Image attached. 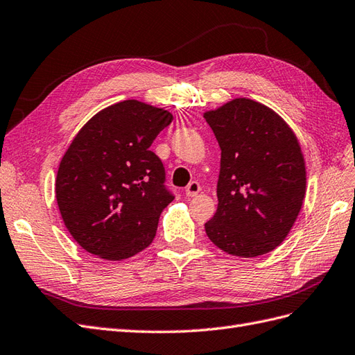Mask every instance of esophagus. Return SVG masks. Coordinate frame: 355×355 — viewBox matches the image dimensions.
Here are the masks:
<instances>
[{
	"mask_svg": "<svg viewBox=\"0 0 355 355\" xmlns=\"http://www.w3.org/2000/svg\"><path fill=\"white\" fill-rule=\"evenodd\" d=\"M199 191H200V186L198 181H191V183H189V186L186 187V196L193 198L199 193Z\"/></svg>",
	"mask_w": 355,
	"mask_h": 355,
	"instance_id": "1",
	"label": "esophagus"
}]
</instances>
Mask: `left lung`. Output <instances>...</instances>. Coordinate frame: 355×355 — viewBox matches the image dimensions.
Listing matches in <instances>:
<instances>
[{
    "label": "left lung",
    "instance_id": "8db88e82",
    "mask_svg": "<svg viewBox=\"0 0 355 355\" xmlns=\"http://www.w3.org/2000/svg\"><path fill=\"white\" fill-rule=\"evenodd\" d=\"M204 117L221 150L218 207L205 223L207 235L232 256L266 254L287 238L305 199L299 141L275 111L247 98Z\"/></svg>",
    "mask_w": 355,
    "mask_h": 355
}]
</instances>
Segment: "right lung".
Listing matches in <instances>:
<instances>
[{
  "label": "right lung",
  "instance_id": "right-lung-1",
  "mask_svg": "<svg viewBox=\"0 0 355 355\" xmlns=\"http://www.w3.org/2000/svg\"><path fill=\"white\" fill-rule=\"evenodd\" d=\"M174 120L169 111L121 101L78 130L55 181L60 216L77 244L105 260L135 256L153 242L174 195L150 146Z\"/></svg>",
  "mask_w": 355,
  "mask_h": 355
}]
</instances>
